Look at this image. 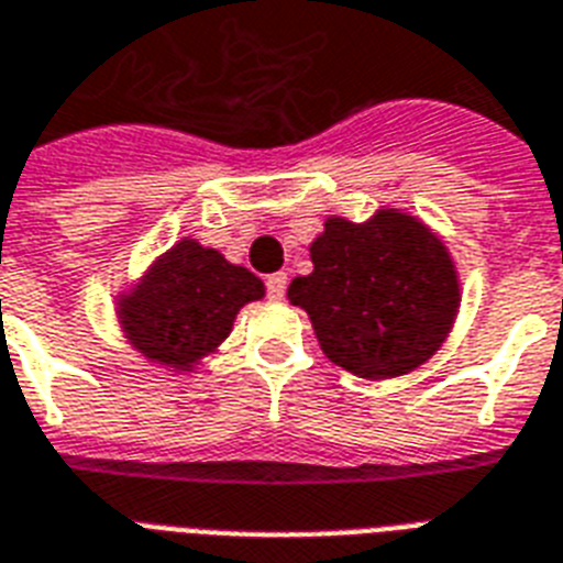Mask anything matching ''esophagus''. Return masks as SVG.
<instances>
[{
	"label": "esophagus",
	"instance_id": "1",
	"mask_svg": "<svg viewBox=\"0 0 563 563\" xmlns=\"http://www.w3.org/2000/svg\"><path fill=\"white\" fill-rule=\"evenodd\" d=\"M286 274L283 272H277V274H272V277H268V280H265V289H268V298H274V300H280L283 295H286Z\"/></svg>",
	"mask_w": 563,
	"mask_h": 563
}]
</instances>
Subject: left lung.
Wrapping results in <instances>:
<instances>
[{
	"label": "left lung",
	"instance_id": "obj_1",
	"mask_svg": "<svg viewBox=\"0 0 563 563\" xmlns=\"http://www.w3.org/2000/svg\"><path fill=\"white\" fill-rule=\"evenodd\" d=\"M312 274L289 283L321 351L362 379L420 368L453 330L462 283L435 230L397 207L365 221L330 216L309 245Z\"/></svg>",
	"mask_w": 563,
	"mask_h": 563
}]
</instances>
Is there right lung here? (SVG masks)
Wrapping results in <instances>:
<instances>
[{
    "label": "right lung",
    "instance_id": "1",
    "mask_svg": "<svg viewBox=\"0 0 563 563\" xmlns=\"http://www.w3.org/2000/svg\"><path fill=\"white\" fill-rule=\"evenodd\" d=\"M260 298L265 286L254 272L184 236L119 291L117 318L143 360L172 374H192L228 339L239 309Z\"/></svg>",
    "mask_w": 563,
    "mask_h": 563
}]
</instances>
